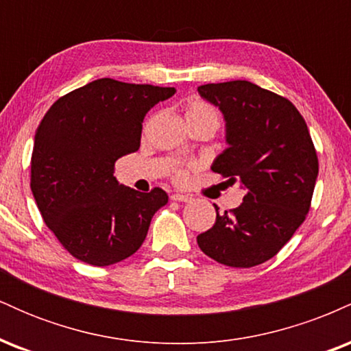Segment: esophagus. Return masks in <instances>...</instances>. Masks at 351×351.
Instances as JSON below:
<instances>
[{
    "instance_id": "34e87169",
    "label": "esophagus",
    "mask_w": 351,
    "mask_h": 351,
    "mask_svg": "<svg viewBox=\"0 0 351 351\" xmlns=\"http://www.w3.org/2000/svg\"><path fill=\"white\" fill-rule=\"evenodd\" d=\"M171 199L173 201H180V203H189V201H191V196L181 195V193H173Z\"/></svg>"
}]
</instances>
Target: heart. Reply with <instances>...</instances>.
Listing matches in <instances>:
<instances>
[{"label":"heart","mask_w":351,"mask_h":351,"mask_svg":"<svg viewBox=\"0 0 351 351\" xmlns=\"http://www.w3.org/2000/svg\"><path fill=\"white\" fill-rule=\"evenodd\" d=\"M188 122H195V120H211L216 125H219V114L215 107H211L206 102H191L186 110ZM173 178L178 183H184L188 180V170L184 167H176L173 170Z\"/></svg>","instance_id":"b5f03b06"}]
</instances>
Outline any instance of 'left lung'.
<instances>
[{"instance_id": "1", "label": "left lung", "mask_w": 351, "mask_h": 351, "mask_svg": "<svg viewBox=\"0 0 351 351\" xmlns=\"http://www.w3.org/2000/svg\"><path fill=\"white\" fill-rule=\"evenodd\" d=\"M201 97L221 108L229 147L211 170L245 195L241 206L219 213L198 236L216 263L254 267L291 241L307 217L318 175L317 150L304 117L289 99L247 80L204 84Z\"/></svg>"}]
</instances>
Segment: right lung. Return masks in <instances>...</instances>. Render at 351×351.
I'll list each match as a JSON object with an SVG mask.
<instances>
[{"mask_svg":"<svg viewBox=\"0 0 351 351\" xmlns=\"http://www.w3.org/2000/svg\"><path fill=\"white\" fill-rule=\"evenodd\" d=\"M175 87L97 79L56 100L39 123L31 191L44 223L71 256L110 265L140 249L152 217L168 203L155 186L119 184L115 162L140 148L147 112Z\"/></svg>","mask_w":351,"mask_h":351,"instance_id":"right-lung-1","label":"right lung"}]
</instances>
